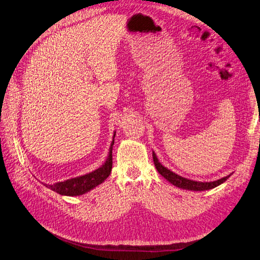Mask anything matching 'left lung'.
I'll return each instance as SVG.
<instances>
[{
  "instance_id": "1",
  "label": "left lung",
  "mask_w": 260,
  "mask_h": 260,
  "mask_svg": "<svg viewBox=\"0 0 260 260\" xmlns=\"http://www.w3.org/2000/svg\"><path fill=\"white\" fill-rule=\"evenodd\" d=\"M152 158H153V163H154L155 169H157V171L163 176V177L168 181H170L172 184L178 186V188H180V189H184V190H189V191L211 190V189L215 188V186L220 185L223 182H225L232 176V174H230L228 176H226V177L217 179L215 181H205V182L195 181V180H191V179H188V178L181 177V176L175 174L174 172L170 171L169 169H166L165 166H163L159 162L154 151H152Z\"/></svg>"
}]
</instances>
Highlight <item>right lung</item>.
I'll list each match as a JSON object with an SVG mask.
<instances>
[{
	"mask_svg": "<svg viewBox=\"0 0 260 260\" xmlns=\"http://www.w3.org/2000/svg\"><path fill=\"white\" fill-rule=\"evenodd\" d=\"M115 134H116V131L113 134V141L111 143L108 158L106 162L103 163L102 166H100L99 169L92 171L88 174L79 176V177L67 179L65 181H60V182L52 183V184L43 182V184L46 185L48 189H51L52 191H54L60 195H66V196H79L89 192L92 189H95L97 185H99L100 183L105 181L111 174L112 164H113L112 150H113L114 138H115Z\"/></svg>",
	"mask_w": 260,
	"mask_h": 260,
	"instance_id": "1",
	"label": "right lung"
}]
</instances>
